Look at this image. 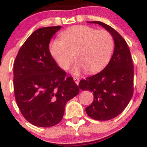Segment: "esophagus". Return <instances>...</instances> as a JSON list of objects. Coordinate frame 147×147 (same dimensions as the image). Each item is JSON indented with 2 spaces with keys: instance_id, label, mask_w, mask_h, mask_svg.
<instances>
[{
  "instance_id": "1",
  "label": "esophagus",
  "mask_w": 147,
  "mask_h": 147,
  "mask_svg": "<svg viewBox=\"0 0 147 147\" xmlns=\"http://www.w3.org/2000/svg\"><path fill=\"white\" fill-rule=\"evenodd\" d=\"M73 80H74V81H75V82L76 83V84L78 85V84H79V82H80L79 78H73Z\"/></svg>"
}]
</instances>
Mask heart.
<instances>
[{
    "mask_svg": "<svg viewBox=\"0 0 147 147\" xmlns=\"http://www.w3.org/2000/svg\"><path fill=\"white\" fill-rule=\"evenodd\" d=\"M60 38L50 43V54L62 69H67L75 54L78 61L72 69L75 75L83 70L90 74L101 71L110 60L115 47L113 37L108 31L86 26L68 28Z\"/></svg>",
    "mask_w": 147,
    "mask_h": 147,
    "instance_id": "heart-1",
    "label": "heart"
}]
</instances>
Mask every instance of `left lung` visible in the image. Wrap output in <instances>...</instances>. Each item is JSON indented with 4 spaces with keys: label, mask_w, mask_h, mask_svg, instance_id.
I'll return each instance as SVG.
<instances>
[{
    "label": "left lung",
    "mask_w": 147,
    "mask_h": 147,
    "mask_svg": "<svg viewBox=\"0 0 147 147\" xmlns=\"http://www.w3.org/2000/svg\"><path fill=\"white\" fill-rule=\"evenodd\" d=\"M88 23L102 26L115 41L113 55L105 69L79 83L80 88L89 90L94 95L92 103L85 108L86 113L95 120L106 121L121 114L131 100L134 92V66L129 48L117 31L100 21Z\"/></svg>",
    "instance_id": "1"
}]
</instances>
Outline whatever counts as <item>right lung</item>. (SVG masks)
<instances>
[{"mask_svg":"<svg viewBox=\"0 0 147 147\" xmlns=\"http://www.w3.org/2000/svg\"><path fill=\"white\" fill-rule=\"evenodd\" d=\"M62 26L41 28L23 43L13 66L16 101L24 118L37 127H50L63 117L66 103L79 87L59 66L49 50L50 40Z\"/></svg>","mask_w":147,"mask_h":147,"instance_id":"right-lung-1","label":"right lung"}]
</instances>
